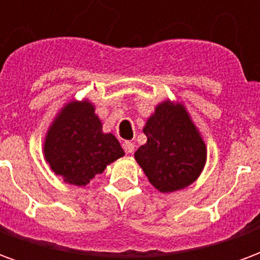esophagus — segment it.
I'll return each mask as SVG.
<instances>
[{"label": "esophagus", "instance_id": "obj_1", "mask_svg": "<svg viewBox=\"0 0 260 260\" xmlns=\"http://www.w3.org/2000/svg\"><path fill=\"white\" fill-rule=\"evenodd\" d=\"M122 147H124V150L126 153H134V150H135V145L129 141L124 142V143H122Z\"/></svg>", "mask_w": 260, "mask_h": 260}]
</instances>
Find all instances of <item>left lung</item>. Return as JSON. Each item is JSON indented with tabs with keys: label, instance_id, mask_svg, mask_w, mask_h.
<instances>
[{
	"label": "left lung",
	"instance_id": "1",
	"mask_svg": "<svg viewBox=\"0 0 260 260\" xmlns=\"http://www.w3.org/2000/svg\"><path fill=\"white\" fill-rule=\"evenodd\" d=\"M143 132L147 142L136 150L135 160L157 191H180L198 180L207 149L182 103L157 104Z\"/></svg>",
	"mask_w": 260,
	"mask_h": 260
}]
</instances>
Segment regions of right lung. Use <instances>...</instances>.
<instances>
[{"mask_svg":"<svg viewBox=\"0 0 260 260\" xmlns=\"http://www.w3.org/2000/svg\"><path fill=\"white\" fill-rule=\"evenodd\" d=\"M44 158L68 184L87 185L125 153L113 134H104L87 99L71 100L59 110L44 139Z\"/></svg>","mask_w":260,"mask_h":260,"instance_id":"right-lung-1","label":"right lung"}]
</instances>
